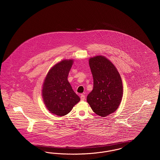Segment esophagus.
Instances as JSON below:
<instances>
[{"mask_svg": "<svg viewBox=\"0 0 160 160\" xmlns=\"http://www.w3.org/2000/svg\"><path fill=\"white\" fill-rule=\"evenodd\" d=\"M80 99H81V100H82V101H83V100L85 99V95L82 94V95H80Z\"/></svg>", "mask_w": 160, "mask_h": 160, "instance_id": "1", "label": "esophagus"}]
</instances>
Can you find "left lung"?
<instances>
[{"label":"left lung","instance_id":"left-lung-1","mask_svg":"<svg viewBox=\"0 0 160 160\" xmlns=\"http://www.w3.org/2000/svg\"><path fill=\"white\" fill-rule=\"evenodd\" d=\"M89 64L94 79L87 102L96 114L105 117L115 112L121 103L123 88L121 76L112 63L103 56L91 57Z\"/></svg>","mask_w":160,"mask_h":160}]
</instances>
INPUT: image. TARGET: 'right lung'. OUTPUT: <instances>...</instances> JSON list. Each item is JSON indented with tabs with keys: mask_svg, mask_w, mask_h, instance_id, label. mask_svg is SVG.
<instances>
[{
	"mask_svg": "<svg viewBox=\"0 0 160 160\" xmlns=\"http://www.w3.org/2000/svg\"><path fill=\"white\" fill-rule=\"evenodd\" d=\"M73 59H64L52 66L44 80L42 95L48 110L57 116H64L80 98L73 91L68 76Z\"/></svg>",
	"mask_w": 160,
	"mask_h": 160,
	"instance_id": "1",
	"label": "right lung"
}]
</instances>
